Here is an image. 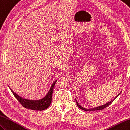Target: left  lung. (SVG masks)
Returning a JSON list of instances; mask_svg holds the SVG:
<instances>
[{"instance_id":"obj_1","label":"left lung","mask_w":130,"mask_h":130,"mask_svg":"<svg viewBox=\"0 0 130 130\" xmlns=\"http://www.w3.org/2000/svg\"><path fill=\"white\" fill-rule=\"evenodd\" d=\"M120 93H121V92H120ZM119 95H118V96H119ZM118 96H116V97H117ZM116 98H115V99H114L113 100H111L110 102H108L107 103H106V104H105V105H102V106H99V107H94V108H89V109H88V108H85L82 107V106H80L79 105V103H78V102L77 101V100H76V103H77V105L78 106V107H79V108H80V109H82V110L86 111H93L102 110V109H103L105 108L106 107H107L109 105L111 104V103L113 101L115 100V99H116Z\"/></svg>"}]
</instances>
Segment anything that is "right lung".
<instances>
[{"mask_svg": "<svg viewBox=\"0 0 130 130\" xmlns=\"http://www.w3.org/2000/svg\"><path fill=\"white\" fill-rule=\"evenodd\" d=\"M57 80H56L53 83V85H52L50 91H49L47 94L46 95V96L43 98V99L39 100H29L23 99V98H22L21 97L18 96L15 92H14L12 91V89H11L10 88V89L11 92L14 94V96H15V97L18 100L20 103L24 107H25V108L33 109V110L42 111L47 109L50 106L52 101V97L53 88Z\"/></svg>", "mask_w": 130, "mask_h": 130, "instance_id": "add662e5", "label": "right lung"}]
</instances>
